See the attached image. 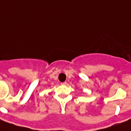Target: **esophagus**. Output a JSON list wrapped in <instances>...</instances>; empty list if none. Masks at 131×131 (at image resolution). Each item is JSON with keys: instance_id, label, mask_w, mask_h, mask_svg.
<instances>
[{"instance_id": "1", "label": "esophagus", "mask_w": 131, "mask_h": 131, "mask_svg": "<svg viewBox=\"0 0 131 131\" xmlns=\"http://www.w3.org/2000/svg\"><path fill=\"white\" fill-rule=\"evenodd\" d=\"M66 84H67L66 82H63V83H61V85H66Z\"/></svg>"}]
</instances>
